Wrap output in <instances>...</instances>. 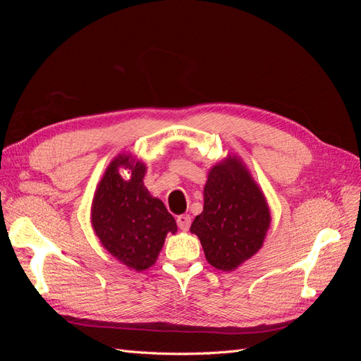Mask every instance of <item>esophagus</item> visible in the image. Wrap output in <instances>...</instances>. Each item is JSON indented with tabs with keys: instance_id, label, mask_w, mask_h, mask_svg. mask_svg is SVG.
<instances>
[{
	"instance_id": "obj_1",
	"label": "esophagus",
	"mask_w": 361,
	"mask_h": 361,
	"mask_svg": "<svg viewBox=\"0 0 361 361\" xmlns=\"http://www.w3.org/2000/svg\"><path fill=\"white\" fill-rule=\"evenodd\" d=\"M176 221H178V227L180 228V231H188L191 226V216L188 214H182L176 218Z\"/></svg>"
}]
</instances>
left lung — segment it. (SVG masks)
I'll use <instances>...</instances> for the list:
<instances>
[{
  "label": "left lung",
  "instance_id": "obj_1",
  "mask_svg": "<svg viewBox=\"0 0 361 361\" xmlns=\"http://www.w3.org/2000/svg\"><path fill=\"white\" fill-rule=\"evenodd\" d=\"M203 212L190 231L199 236L209 264L232 271L264 244L269 209L264 194L236 158L218 164L204 185Z\"/></svg>",
  "mask_w": 361,
  "mask_h": 361
}]
</instances>
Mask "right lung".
I'll list each match as a JSON object with an SVG mask.
<instances>
[{
	"mask_svg": "<svg viewBox=\"0 0 361 361\" xmlns=\"http://www.w3.org/2000/svg\"><path fill=\"white\" fill-rule=\"evenodd\" d=\"M118 166L131 170L130 180L121 178ZM145 171V164L125 155L116 158L97 187L92 207V224L102 245L135 271L154 265L167 233L178 231L167 207L143 185Z\"/></svg>",
	"mask_w": 361,
	"mask_h": 361,
	"instance_id": "add662e5",
	"label": "right lung"
}]
</instances>
